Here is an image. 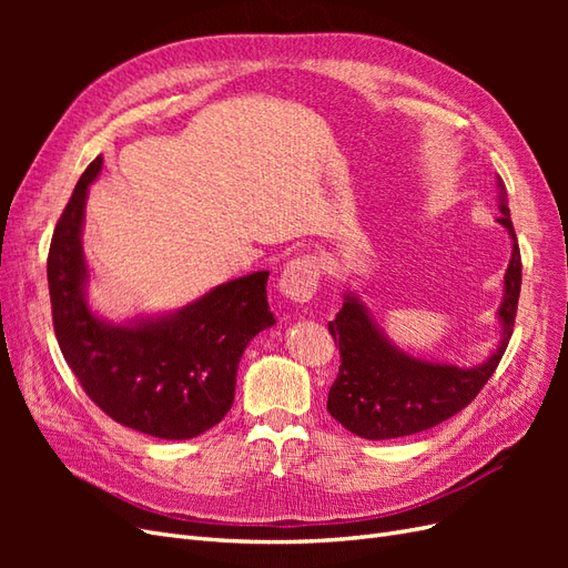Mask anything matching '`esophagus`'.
I'll use <instances>...</instances> for the list:
<instances>
[{
  "instance_id": "esophagus-1",
  "label": "esophagus",
  "mask_w": 568,
  "mask_h": 568,
  "mask_svg": "<svg viewBox=\"0 0 568 568\" xmlns=\"http://www.w3.org/2000/svg\"><path fill=\"white\" fill-rule=\"evenodd\" d=\"M320 284V263L313 255H298L288 261L280 274V291L296 303H307Z\"/></svg>"
}]
</instances>
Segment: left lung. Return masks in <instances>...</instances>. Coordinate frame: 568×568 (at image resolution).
I'll use <instances>...</instances> for the list:
<instances>
[{"instance_id":"obj_1","label":"left lung","mask_w":568,"mask_h":568,"mask_svg":"<svg viewBox=\"0 0 568 568\" xmlns=\"http://www.w3.org/2000/svg\"><path fill=\"white\" fill-rule=\"evenodd\" d=\"M497 201L503 213L497 222L509 232L514 244L505 272V298L497 311L503 338L486 363L457 367L412 357L393 346L351 291L343 296V307L336 320L329 322V332L338 341L341 365L326 398V409L355 436L386 440L426 432L467 407L500 365L514 332L521 291V253L509 217L507 189L500 178Z\"/></svg>"}]
</instances>
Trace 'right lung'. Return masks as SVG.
<instances>
[{
  "mask_svg": "<svg viewBox=\"0 0 568 568\" xmlns=\"http://www.w3.org/2000/svg\"><path fill=\"white\" fill-rule=\"evenodd\" d=\"M101 163L97 156L84 170L51 236L47 280L59 348L84 393L118 424L153 438H194L227 415L239 359L274 324L270 272L220 284L170 315L128 324L97 317L84 298L82 222Z\"/></svg>",
  "mask_w": 568,
  "mask_h": 568,
  "instance_id": "right-lung-1",
  "label": "right lung"
}]
</instances>
